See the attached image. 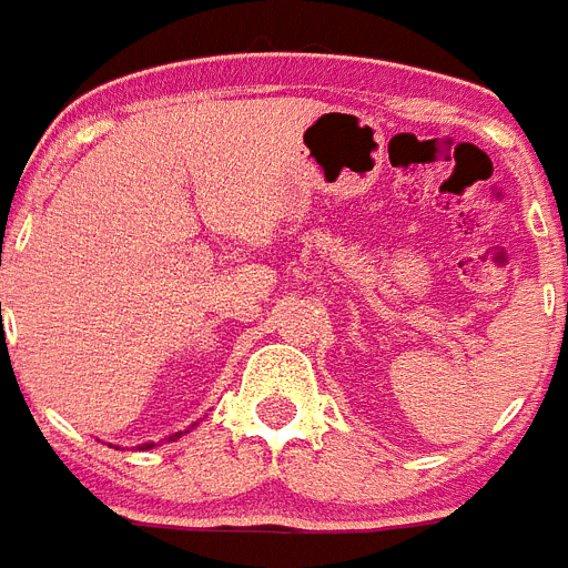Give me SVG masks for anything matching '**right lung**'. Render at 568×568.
Returning a JSON list of instances; mask_svg holds the SVG:
<instances>
[{
	"mask_svg": "<svg viewBox=\"0 0 568 568\" xmlns=\"http://www.w3.org/2000/svg\"><path fill=\"white\" fill-rule=\"evenodd\" d=\"M180 435H183V432H174V435H172V437H169V440H178V437H180ZM151 446H156V444H142V446H140V449H151ZM116 449H119V446H116Z\"/></svg>",
	"mask_w": 568,
	"mask_h": 568,
	"instance_id": "obj_1",
	"label": "right lung"
}]
</instances>
